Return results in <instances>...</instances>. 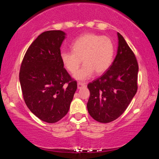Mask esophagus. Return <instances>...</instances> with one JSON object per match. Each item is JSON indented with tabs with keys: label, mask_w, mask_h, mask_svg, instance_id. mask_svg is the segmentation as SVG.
Here are the masks:
<instances>
[{
	"label": "esophagus",
	"mask_w": 159,
	"mask_h": 159,
	"mask_svg": "<svg viewBox=\"0 0 159 159\" xmlns=\"http://www.w3.org/2000/svg\"><path fill=\"white\" fill-rule=\"evenodd\" d=\"M86 82H77V87H78V89H80L82 88V87H84L86 85Z\"/></svg>",
	"instance_id": "obj_1"
}]
</instances>
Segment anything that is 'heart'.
Here are the masks:
<instances>
[{
    "mask_svg": "<svg viewBox=\"0 0 159 159\" xmlns=\"http://www.w3.org/2000/svg\"><path fill=\"white\" fill-rule=\"evenodd\" d=\"M72 51H64L60 58L69 72L75 74L82 63L84 65L75 75L77 80H84L92 77L95 71L101 75L112 64L115 53L114 43L109 38L95 34H85L74 41Z\"/></svg>",
    "mask_w": 159,
    "mask_h": 159,
    "instance_id": "heart-1",
    "label": "heart"
}]
</instances>
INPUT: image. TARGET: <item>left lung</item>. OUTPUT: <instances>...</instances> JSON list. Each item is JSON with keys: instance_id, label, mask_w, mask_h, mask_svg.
I'll return each mask as SVG.
<instances>
[{"instance_id": "1", "label": "left lung", "mask_w": 159, "mask_h": 159, "mask_svg": "<svg viewBox=\"0 0 159 159\" xmlns=\"http://www.w3.org/2000/svg\"><path fill=\"white\" fill-rule=\"evenodd\" d=\"M117 34L118 51L112 65L103 75L88 84V112L101 123L119 118L138 90V61L123 36Z\"/></svg>"}]
</instances>
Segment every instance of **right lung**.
I'll use <instances>...</instances> for the list:
<instances>
[{
    "label": "right lung",
    "mask_w": 159,
    "mask_h": 159,
    "mask_svg": "<svg viewBox=\"0 0 159 159\" xmlns=\"http://www.w3.org/2000/svg\"><path fill=\"white\" fill-rule=\"evenodd\" d=\"M65 34L61 30L40 34L28 48L19 71L26 105L48 123L57 122L68 113L77 88L60 58Z\"/></svg>",
    "instance_id": "right-lung-1"
}]
</instances>
